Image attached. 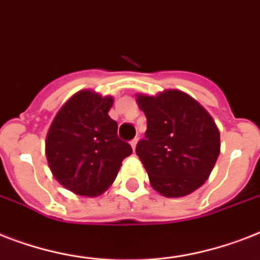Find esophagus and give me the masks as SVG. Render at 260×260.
Returning a JSON list of instances; mask_svg holds the SVG:
<instances>
[{
	"label": "esophagus",
	"mask_w": 260,
	"mask_h": 260,
	"mask_svg": "<svg viewBox=\"0 0 260 260\" xmlns=\"http://www.w3.org/2000/svg\"><path fill=\"white\" fill-rule=\"evenodd\" d=\"M137 140H139V139H134V140L131 141V147H132V149H134V151H136V145H137Z\"/></svg>",
	"instance_id": "1"
}]
</instances>
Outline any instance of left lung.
Wrapping results in <instances>:
<instances>
[{"label":"left lung","instance_id":"1","mask_svg":"<svg viewBox=\"0 0 260 260\" xmlns=\"http://www.w3.org/2000/svg\"><path fill=\"white\" fill-rule=\"evenodd\" d=\"M147 117L145 139L136 153L152 188L166 198H181L210 178L220 153V134L198 101L178 89L156 96L136 94Z\"/></svg>","mask_w":260,"mask_h":260}]
</instances>
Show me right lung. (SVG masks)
Instances as JSON below:
<instances>
[{"instance_id": "right-lung-1", "label": "right lung", "mask_w": 260, "mask_h": 260, "mask_svg": "<svg viewBox=\"0 0 260 260\" xmlns=\"http://www.w3.org/2000/svg\"><path fill=\"white\" fill-rule=\"evenodd\" d=\"M113 97L80 90L54 116L45 140V155L54 179L76 195L97 196L109 188L131 145L117 137L109 117Z\"/></svg>"}]
</instances>
